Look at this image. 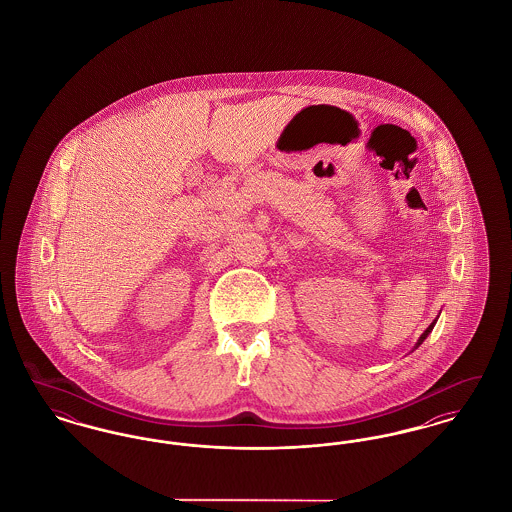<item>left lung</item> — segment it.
<instances>
[{
  "label": "left lung",
  "mask_w": 512,
  "mask_h": 512,
  "mask_svg": "<svg viewBox=\"0 0 512 512\" xmlns=\"http://www.w3.org/2000/svg\"><path fill=\"white\" fill-rule=\"evenodd\" d=\"M436 322H438V318H436V320H434V322H432V324H430V326H428V328H426V330H424V332H422V336H420V338H418V341H416V343H414V349H418V347H420V345H422V341L426 340V338H428V334H430V332H432V330H434V326H436ZM413 349V351H414Z\"/></svg>",
  "instance_id": "obj_1"
}]
</instances>
